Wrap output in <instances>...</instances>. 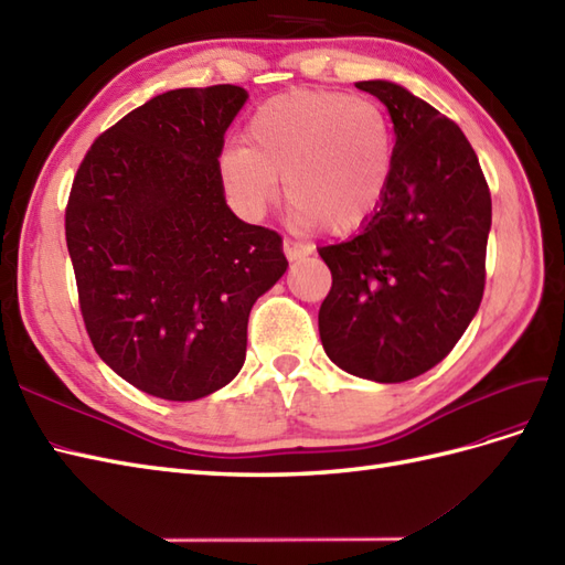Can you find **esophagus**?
I'll return each mask as SVG.
<instances>
[{"label": "esophagus", "mask_w": 565, "mask_h": 565, "mask_svg": "<svg viewBox=\"0 0 565 565\" xmlns=\"http://www.w3.org/2000/svg\"><path fill=\"white\" fill-rule=\"evenodd\" d=\"M284 253H286L288 259H291V263H296V259H302V257L308 255V250L302 248L300 243L291 241V238H284Z\"/></svg>", "instance_id": "34e87169"}]
</instances>
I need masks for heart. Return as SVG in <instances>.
Wrapping results in <instances>:
<instances>
[{
  "label": "heart",
  "mask_w": 565,
  "mask_h": 565,
  "mask_svg": "<svg viewBox=\"0 0 565 565\" xmlns=\"http://www.w3.org/2000/svg\"><path fill=\"white\" fill-rule=\"evenodd\" d=\"M220 157L226 191L248 212L279 200L300 224L334 236L365 226L392 185L394 131L386 111L363 95L302 88L259 105Z\"/></svg>",
  "instance_id": "1"
}]
</instances>
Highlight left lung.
I'll return each mask as SVG.
<instances>
[{"label":"left lung","mask_w":565,"mask_h":565,"mask_svg":"<svg viewBox=\"0 0 565 565\" xmlns=\"http://www.w3.org/2000/svg\"><path fill=\"white\" fill-rule=\"evenodd\" d=\"M355 88L394 121L392 185L358 236L322 245L327 355L355 377L396 384L451 353L484 294L491 195L456 121L388 81Z\"/></svg>","instance_id":"obj_1"}]
</instances>
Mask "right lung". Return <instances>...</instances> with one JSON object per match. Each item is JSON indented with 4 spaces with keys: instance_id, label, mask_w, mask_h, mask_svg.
<instances>
[{
    "instance_id": "obj_1",
    "label": "right lung",
    "mask_w": 565,
    "mask_h": 565,
    "mask_svg": "<svg viewBox=\"0 0 565 565\" xmlns=\"http://www.w3.org/2000/svg\"><path fill=\"white\" fill-rule=\"evenodd\" d=\"M238 85L152 97L99 134L71 185L66 245L97 355L140 392L195 401L236 377L253 302L281 279L277 231L226 207Z\"/></svg>"
}]
</instances>
